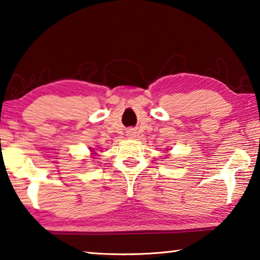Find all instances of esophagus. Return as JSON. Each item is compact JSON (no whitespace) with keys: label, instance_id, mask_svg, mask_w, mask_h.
<instances>
[{"label":"esophagus","instance_id":"34e87169","mask_svg":"<svg viewBox=\"0 0 260 260\" xmlns=\"http://www.w3.org/2000/svg\"><path fill=\"white\" fill-rule=\"evenodd\" d=\"M127 136H128L129 139H134L135 138V132L133 129H129L127 132Z\"/></svg>","mask_w":260,"mask_h":260}]
</instances>
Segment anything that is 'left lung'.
<instances>
[{
	"label": "left lung",
	"instance_id": "left-lung-1",
	"mask_svg": "<svg viewBox=\"0 0 260 260\" xmlns=\"http://www.w3.org/2000/svg\"><path fill=\"white\" fill-rule=\"evenodd\" d=\"M167 150H171V149H169V148H167ZM170 155H166V157H169Z\"/></svg>",
	"mask_w": 260,
	"mask_h": 260
}]
</instances>
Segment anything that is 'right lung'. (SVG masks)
Segmentation results:
<instances>
[{
    "label": "right lung",
    "mask_w": 260,
    "mask_h": 260,
    "mask_svg": "<svg viewBox=\"0 0 260 260\" xmlns=\"http://www.w3.org/2000/svg\"><path fill=\"white\" fill-rule=\"evenodd\" d=\"M89 150H90V158H95V157H96V151H95V149H93V148H89Z\"/></svg>",
    "instance_id": "right-lung-1"
}]
</instances>
